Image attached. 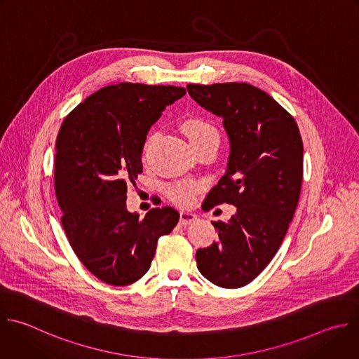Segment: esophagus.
Here are the masks:
<instances>
[{
	"label": "esophagus",
	"instance_id": "34e87169",
	"mask_svg": "<svg viewBox=\"0 0 359 359\" xmlns=\"http://www.w3.org/2000/svg\"><path fill=\"white\" fill-rule=\"evenodd\" d=\"M197 219L198 218H197L196 212H191V211H187V210L180 211V224L182 225H189L191 222H196Z\"/></svg>",
	"mask_w": 359,
	"mask_h": 359
}]
</instances>
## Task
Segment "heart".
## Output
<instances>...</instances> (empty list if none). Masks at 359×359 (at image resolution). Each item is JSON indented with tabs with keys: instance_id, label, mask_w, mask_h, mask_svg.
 Masks as SVG:
<instances>
[{
	"instance_id": "1",
	"label": "heart",
	"mask_w": 359,
	"mask_h": 359,
	"mask_svg": "<svg viewBox=\"0 0 359 359\" xmlns=\"http://www.w3.org/2000/svg\"><path fill=\"white\" fill-rule=\"evenodd\" d=\"M182 128L186 137L189 138L190 144H198V142L211 141V140L218 141L217 130L203 118H189L183 123ZM196 190H197V186L194 183L182 182L170 186L168 190V194L173 201L179 204H187L193 200Z\"/></svg>"
}]
</instances>
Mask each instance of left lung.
Segmentation results:
<instances>
[{
	"label": "left lung",
	"instance_id": "1",
	"mask_svg": "<svg viewBox=\"0 0 359 359\" xmlns=\"http://www.w3.org/2000/svg\"><path fill=\"white\" fill-rule=\"evenodd\" d=\"M190 97L219 116L229 142L224 176L208 207H236L212 222L219 240L196 252L200 273L235 289L252 282L278 252L293 218L303 180V142L294 118L269 94L248 83L189 84Z\"/></svg>",
	"mask_w": 359,
	"mask_h": 359
}]
</instances>
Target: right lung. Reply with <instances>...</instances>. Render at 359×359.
Returning a JSON list of instances; mask_svg holds the SVG:
<instances>
[{
	"instance_id": "right-lung-1",
	"label": "right lung",
	"mask_w": 359,
	"mask_h": 359,
	"mask_svg": "<svg viewBox=\"0 0 359 359\" xmlns=\"http://www.w3.org/2000/svg\"><path fill=\"white\" fill-rule=\"evenodd\" d=\"M184 87L118 83L79 104L55 145V191L62 225L81 264L100 280L126 286L151 268L158 238L179 221L173 207L145 218L127 208V183L142 172L149 128Z\"/></svg>"
}]
</instances>
